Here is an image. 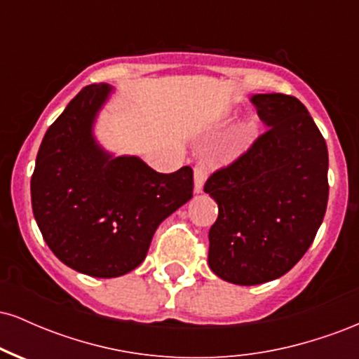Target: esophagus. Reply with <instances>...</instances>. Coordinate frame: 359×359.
Masks as SVG:
<instances>
[{
    "mask_svg": "<svg viewBox=\"0 0 359 359\" xmlns=\"http://www.w3.org/2000/svg\"><path fill=\"white\" fill-rule=\"evenodd\" d=\"M205 177H208V167H205L204 163H197V165L194 167V192H203Z\"/></svg>",
    "mask_w": 359,
    "mask_h": 359,
    "instance_id": "obj_1",
    "label": "esophagus"
}]
</instances>
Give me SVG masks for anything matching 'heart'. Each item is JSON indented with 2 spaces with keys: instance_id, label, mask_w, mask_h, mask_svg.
<instances>
[{
  "instance_id": "b5f03b06",
  "label": "heart",
  "mask_w": 359,
  "mask_h": 359,
  "mask_svg": "<svg viewBox=\"0 0 359 359\" xmlns=\"http://www.w3.org/2000/svg\"><path fill=\"white\" fill-rule=\"evenodd\" d=\"M259 121L257 116H246L241 119L233 131L229 133L228 140L224 143V158L234 160L245 154L248 148L253 145V142L258 137Z\"/></svg>"
}]
</instances>
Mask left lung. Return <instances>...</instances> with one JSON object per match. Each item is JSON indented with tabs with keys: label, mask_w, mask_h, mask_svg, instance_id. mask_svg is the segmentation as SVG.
Returning <instances> with one entry per match:
<instances>
[{
	"label": "left lung",
	"mask_w": 359,
	"mask_h": 359,
	"mask_svg": "<svg viewBox=\"0 0 359 359\" xmlns=\"http://www.w3.org/2000/svg\"><path fill=\"white\" fill-rule=\"evenodd\" d=\"M269 126L204 192L217 203L209 266L236 285L285 275L309 250L327 208V145L306 106L287 94H255Z\"/></svg>",
	"instance_id": "8db88e82"
}]
</instances>
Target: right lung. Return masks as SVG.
<instances>
[{
	"label": "right lung",
	"instance_id": "1",
	"mask_svg": "<svg viewBox=\"0 0 359 359\" xmlns=\"http://www.w3.org/2000/svg\"><path fill=\"white\" fill-rule=\"evenodd\" d=\"M114 88L90 84L42 140L32 209L52 253L79 273L121 277L143 262L151 238L192 197V168L158 174L135 155L116 156L94 137Z\"/></svg>",
	"mask_w": 359,
	"mask_h": 359
}]
</instances>
